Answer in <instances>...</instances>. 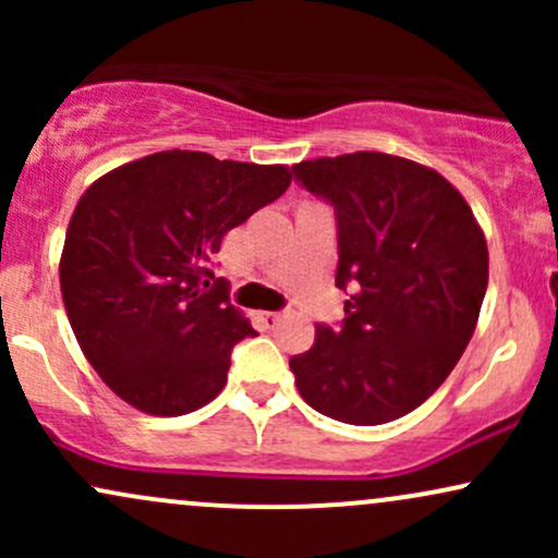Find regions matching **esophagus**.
Returning a JSON list of instances; mask_svg holds the SVG:
<instances>
[{
  "instance_id": "obj_1",
  "label": "esophagus",
  "mask_w": 558,
  "mask_h": 558,
  "mask_svg": "<svg viewBox=\"0 0 558 558\" xmlns=\"http://www.w3.org/2000/svg\"><path fill=\"white\" fill-rule=\"evenodd\" d=\"M280 312H259V319H262V325H265V328H275V325L280 323Z\"/></svg>"
}]
</instances>
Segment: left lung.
I'll return each mask as SVG.
<instances>
[{
	"mask_svg": "<svg viewBox=\"0 0 558 558\" xmlns=\"http://www.w3.org/2000/svg\"><path fill=\"white\" fill-rule=\"evenodd\" d=\"M330 204L341 325L319 323L291 356L301 399L345 425H383L427 401L457 367L488 288V246L446 178L409 159L354 151L293 165Z\"/></svg>",
	"mask_w": 558,
	"mask_h": 558,
	"instance_id": "obj_1",
	"label": "left lung"
}]
</instances>
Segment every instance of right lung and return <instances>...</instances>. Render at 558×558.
Instances as JSON below:
<instances>
[{
	"mask_svg": "<svg viewBox=\"0 0 558 558\" xmlns=\"http://www.w3.org/2000/svg\"><path fill=\"white\" fill-rule=\"evenodd\" d=\"M283 165L159 151L99 178L60 262L68 319L120 399L181 417L220 393L230 351L257 336L215 275L222 235L286 194Z\"/></svg>",
	"mask_w": 558,
	"mask_h": 558,
	"instance_id": "1",
	"label": "right lung"
}]
</instances>
